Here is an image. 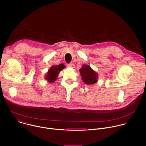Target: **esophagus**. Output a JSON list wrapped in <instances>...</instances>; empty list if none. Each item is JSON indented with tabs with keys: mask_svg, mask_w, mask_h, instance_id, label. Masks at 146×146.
I'll use <instances>...</instances> for the list:
<instances>
[{
	"mask_svg": "<svg viewBox=\"0 0 146 146\" xmlns=\"http://www.w3.org/2000/svg\"><path fill=\"white\" fill-rule=\"evenodd\" d=\"M67 66L68 68H72L73 66V64L72 63H70V64H69L67 65Z\"/></svg>",
	"mask_w": 146,
	"mask_h": 146,
	"instance_id": "34e87169",
	"label": "esophagus"
}]
</instances>
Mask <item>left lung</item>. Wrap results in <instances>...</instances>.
<instances>
[{
  "label": "left lung",
  "mask_w": 146,
  "mask_h": 146,
  "mask_svg": "<svg viewBox=\"0 0 146 146\" xmlns=\"http://www.w3.org/2000/svg\"><path fill=\"white\" fill-rule=\"evenodd\" d=\"M81 79L85 84L92 85L98 82V74L93 70L90 66L84 64L82 65L81 68L79 70Z\"/></svg>",
  "instance_id": "left-lung-1"
}]
</instances>
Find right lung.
<instances>
[{"label": "right lung", "instance_id": "right-lung-1", "mask_svg": "<svg viewBox=\"0 0 146 146\" xmlns=\"http://www.w3.org/2000/svg\"><path fill=\"white\" fill-rule=\"evenodd\" d=\"M65 68V66L64 64H60L59 65H53L52 66L46 74L45 75V80L49 83L54 82L57 79L60 71L64 69Z\"/></svg>", "mask_w": 146, "mask_h": 146}]
</instances>
